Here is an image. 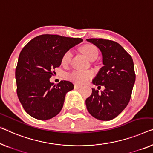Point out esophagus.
Instances as JSON below:
<instances>
[{
    "label": "esophagus",
    "mask_w": 153,
    "mask_h": 153,
    "mask_svg": "<svg viewBox=\"0 0 153 153\" xmlns=\"http://www.w3.org/2000/svg\"><path fill=\"white\" fill-rule=\"evenodd\" d=\"M82 87V85H79V84H76L74 85V88H79Z\"/></svg>",
    "instance_id": "esophagus-1"
}]
</instances>
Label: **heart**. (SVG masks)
Wrapping results in <instances>:
<instances>
[{"label":"heart","instance_id":"heart-1","mask_svg":"<svg viewBox=\"0 0 153 153\" xmlns=\"http://www.w3.org/2000/svg\"><path fill=\"white\" fill-rule=\"evenodd\" d=\"M82 52L86 58L90 60L94 58H97L98 56V51L96 47L93 45H86L82 47ZM72 57V51L69 50L63 54L62 57V64L67 65L69 62ZM69 78L77 84H84L93 76L92 71H83V70H74L68 75Z\"/></svg>","mask_w":153,"mask_h":153}]
</instances>
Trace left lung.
<instances>
[{"label":"left lung","mask_w":153,"mask_h":153,"mask_svg":"<svg viewBox=\"0 0 153 153\" xmlns=\"http://www.w3.org/2000/svg\"><path fill=\"white\" fill-rule=\"evenodd\" d=\"M86 41L100 50L104 65L92 82L105 87L100 93L92 88V93L85 102L86 108L97 120H111L124 111L131 99L135 82L133 59L114 41L102 38H89Z\"/></svg>","instance_id":"left-lung-1"}]
</instances>
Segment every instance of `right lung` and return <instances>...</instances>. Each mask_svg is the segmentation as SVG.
Here are the masks:
<instances>
[{
    "label": "right lung",
    "mask_w": 153,
    "mask_h": 153,
    "mask_svg": "<svg viewBox=\"0 0 153 153\" xmlns=\"http://www.w3.org/2000/svg\"><path fill=\"white\" fill-rule=\"evenodd\" d=\"M82 38L44 34L33 38L18 57L16 80L17 95L25 111L33 118L47 120L62 110L65 95L74 89L71 82L49 81L60 67L66 51L82 42Z\"/></svg>",
    "instance_id": "1"
}]
</instances>
